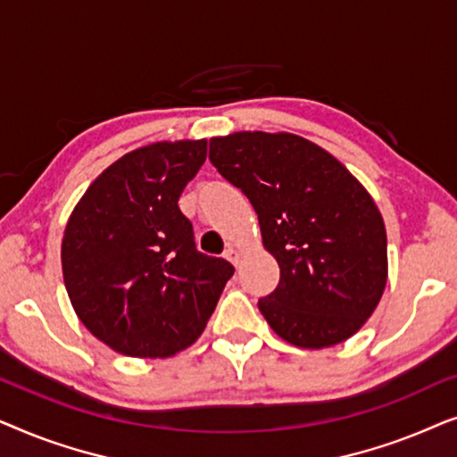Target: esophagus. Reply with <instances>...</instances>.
Returning a JSON list of instances; mask_svg holds the SVG:
<instances>
[{
    "mask_svg": "<svg viewBox=\"0 0 457 457\" xmlns=\"http://www.w3.org/2000/svg\"><path fill=\"white\" fill-rule=\"evenodd\" d=\"M224 255H227V260H228V262H233L235 266L239 264L241 258H243V253L239 252V249H235V247H228V249H227V253H224Z\"/></svg>",
    "mask_w": 457,
    "mask_h": 457,
    "instance_id": "obj_1",
    "label": "esophagus"
}]
</instances>
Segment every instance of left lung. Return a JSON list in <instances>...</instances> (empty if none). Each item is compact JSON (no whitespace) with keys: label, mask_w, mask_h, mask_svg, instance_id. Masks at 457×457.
I'll list each match as a JSON object with an SVG mask.
<instances>
[{"label":"left lung","mask_w":457,"mask_h":457,"mask_svg":"<svg viewBox=\"0 0 457 457\" xmlns=\"http://www.w3.org/2000/svg\"><path fill=\"white\" fill-rule=\"evenodd\" d=\"M210 160L245 193L280 280L258 308L280 339L324 349L347 341L383 297L389 260L380 210L335 155L293 133L210 139Z\"/></svg>","instance_id":"obj_1"}]
</instances>
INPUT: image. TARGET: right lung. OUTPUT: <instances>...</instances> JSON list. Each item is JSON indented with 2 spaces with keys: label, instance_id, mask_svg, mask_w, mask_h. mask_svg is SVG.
<instances>
[{
  "label": "right lung",
  "instance_id": "right-lung-1",
  "mask_svg": "<svg viewBox=\"0 0 457 457\" xmlns=\"http://www.w3.org/2000/svg\"><path fill=\"white\" fill-rule=\"evenodd\" d=\"M208 139L155 141L124 154L89 185L62 237V274L87 330L130 358L193 345L235 268L195 249L179 197Z\"/></svg>",
  "mask_w": 457,
  "mask_h": 457
}]
</instances>
